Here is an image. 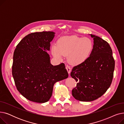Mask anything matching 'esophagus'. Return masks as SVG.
Listing matches in <instances>:
<instances>
[{
    "label": "esophagus",
    "instance_id": "1",
    "mask_svg": "<svg viewBox=\"0 0 124 124\" xmlns=\"http://www.w3.org/2000/svg\"><path fill=\"white\" fill-rule=\"evenodd\" d=\"M66 70H67V71H68V73L69 74V73H70V72H71V68L69 66L67 65L66 67Z\"/></svg>",
    "mask_w": 124,
    "mask_h": 124
}]
</instances>
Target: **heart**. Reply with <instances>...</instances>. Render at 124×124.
<instances>
[{"label": "heart", "mask_w": 124, "mask_h": 124, "mask_svg": "<svg viewBox=\"0 0 124 124\" xmlns=\"http://www.w3.org/2000/svg\"><path fill=\"white\" fill-rule=\"evenodd\" d=\"M93 48V42L88 38L64 36L59 39L57 45L52 46V53L59 59H62L64 56H68L71 63L78 65L86 60Z\"/></svg>", "instance_id": "heart-1"}]
</instances>
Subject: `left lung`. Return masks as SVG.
Here are the masks:
<instances>
[{
	"label": "left lung",
	"instance_id": "obj_1",
	"mask_svg": "<svg viewBox=\"0 0 124 124\" xmlns=\"http://www.w3.org/2000/svg\"><path fill=\"white\" fill-rule=\"evenodd\" d=\"M93 38V48L84 62L74 66L70 75L76 82L72 90L74 98L91 101L105 93L112 83L115 69L112 50L108 43L99 37Z\"/></svg>",
	"mask_w": 124,
	"mask_h": 124
}]
</instances>
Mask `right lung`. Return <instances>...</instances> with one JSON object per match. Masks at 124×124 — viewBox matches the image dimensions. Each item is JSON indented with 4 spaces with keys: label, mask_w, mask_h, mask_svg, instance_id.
Wrapping results in <instances>:
<instances>
[{
    "label": "right lung",
    "mask_w": 124,
    "mask_h": 124,
    "mask_svg": "<svg viewBox=\"0 0 124 124\" xmlns=\"http://www.w3.org/2000/svg\"><path fill=\"white\" fill-rule=\"evenodd\" d=\"M55 32H32L24 37L14 51L12 74L16 88L28 100L44 103L52 95L54 84L68 77L65 64L53 66L49 51Z\"/></svg>",
    "instance_id": "right-lung-1"
}]
</instances>
